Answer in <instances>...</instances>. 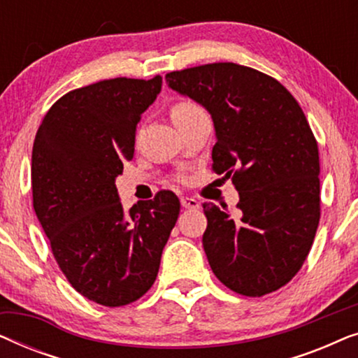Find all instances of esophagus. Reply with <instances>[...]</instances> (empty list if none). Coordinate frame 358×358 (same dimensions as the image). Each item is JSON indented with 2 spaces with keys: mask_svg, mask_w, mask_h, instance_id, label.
<instances>
[{
  "mask_svg": "<svg viewBox=\"0 0 358 358\" xmlns=\"http://www.w3.org/2000/svg\"><path fill=\"white\" fill-rule=\"evenodd\" d=\"M180 205H182L184 208H199L200 202L194 197H182L180 199Z\"/></svg>",
  "mask_w": 358,
  "mask_h": 358,
  "instance_id": "34e87169",
  "label": "esophagus"
}]
</instances>
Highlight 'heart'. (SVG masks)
<instances>
[{"mask_svg": "<svg viewBox=\"0 0 358 358\" xmlns=\"http://www.w3.org/2000/svg\"><path fill=\"white\" fill-rule=\"evenodd\" d=\"M200 112H203V110L200 109L197 104H194V102L180 101V102H176V104L171 107L169 115H171V120H173L174 125H180V124H184L185 120L192 119L194 115L200 114Z\"/></svg>", "mask_w": 358, "mask_h": 358, "instance_id": "b5f03b06", "label": "heart"}]
</instances>
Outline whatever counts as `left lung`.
<instances>
[{
    "instance_id": "1",
    "label": "left lung",
    "mask_w": 358,
    "mask_h": 358,
    "mask_svg": "<svg viewBox=\"0 0 358 358\" xmlns=\"http://www.w3.org/2000/svg\"><path fill=\"white\" fill-rule=\"evenodd\" d=\"M171 90L212 115L213 169L231 178L239 213L203 203L202 244L212 271L246 296L296 275L320 223V155L301 107L273 78L236 63L166 75Z\"/></svg>"
}]
</instances>
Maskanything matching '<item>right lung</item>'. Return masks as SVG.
Returning a JSON list of instances; mask_svg holds the SVG:
<instances>
[{
	"label": "right lung",
	"instance_id": "right-lung-1",
	"mask_svg": "<svg viewBox=\"0 0 358 358\" xmlns=\"http://www.w3.org/2000/svg\"><path fill=\"white\" fill-rule=\"evenodd\" d=\"M161 85V76L114 78L70 91L50 107L34 140L38 222L71 287L104 306L129 305L150 290L178 222L180 203L169 190L127 212L115 187Z\"/></svg>",
	"mask_w": 358,
	"mask_h": 358
}]
</instances>
